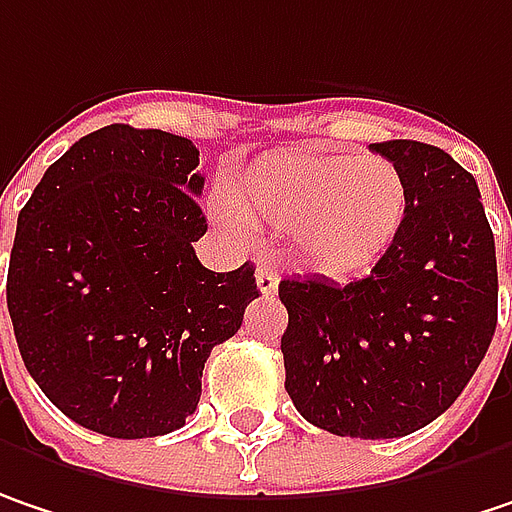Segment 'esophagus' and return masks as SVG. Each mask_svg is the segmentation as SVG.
I'll return each instance as SVG.
<instances>
[{
	"instance_id": "obj_1",
	"label": "esophagus",
	"mask_w": 512,
	"mask_h": 512,
	"mask_svg": "<svg viewBox=\"0 0 512 512\" xmlns=\"http://www.w3.org/2000/svg\"><path fill=\"white\" fill-rule=\"evenodd\" d=\"M255 281H257V289H260L263 295H275L281 278H278V272H275V269H269V266H257Z\"/></svg>"
}]
</instances>
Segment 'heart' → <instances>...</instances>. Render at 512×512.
<instances>
[{"label": "heart", "instance_id": "obj_1", "mask_svg": "<svg viewBox=\"0 0 512 512\" xmlns=\"http://www.w3.org/2000/svg\"><path fill=\"white\" fill-rule=\"evenodd\" d=\"M214 202L231 231L246 218L289 231L295 252L327 278H353L385 255L406 220L408 185L382 156H353L321 147H289L257 159ZM243 210L242 215L239 211Z\"/></svg>", "mask_w": 512, "mask_h": 512}]
</instances>
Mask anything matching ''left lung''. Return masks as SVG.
<instances>
[{
  "instance_id": "left-lung-1",
  "label": "left lung",
  "mask_w": 512,
  "mask_h": 512,
  "mask_svg": "<svg viewBox=\"0 0 512 512\" xmlns=\"http://www.w3.org/2000/svg\"><path fill=\"white\" fill-rule=\"evenodd\" d=\"M371 150L400 167L408 208L368 278H286V394L313 426L385 440L429 426L478 371L498 321L496 240L475 176L423 141Z\"/></svg>"
}]
</instances>
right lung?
<instances>
[{"mask_svg": "<svg viewBox=\"0 0 512 512\" xmlns=\"http://www.w3.org/2000/svg\"><path fill=\"white\" fill-rule=\"evenodd\" d=\"M194 141L109 124L48 167L19 211L8 313L48 400L106 437L167 435L257 298L255 266L205 269Z\"/></svg>", "mask_w": 512, "mask_h": 512, "instance_id": "add662e5", "label": "right lung"}]
</instances>
